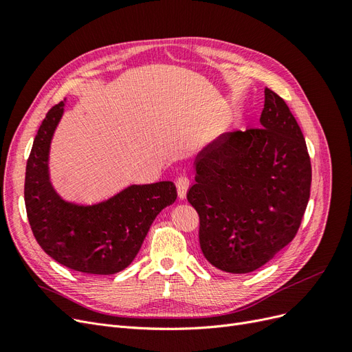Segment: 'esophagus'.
I'll list each match as a JSON object with an SVG mask.
<instances>
[{"instance_id": "obj_1", "label": "esophagus", "mask_w": 352, "mask_h": 352, "mask_svg": "<svg viewBox=\"0 0 352 352\" xmlns=\"http://www.w3.org/2000/svg\"><path fill=\"white\" fill-rule=\"evenodd\" d=\"M190 182L188 176L185 175H180L177 179H176V188H177V195L180 199H184L186 197V192H188V188H189Z\"/></svg>"}]
</instances>
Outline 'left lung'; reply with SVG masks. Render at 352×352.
I'll list each match as a JSON object with an SVG mask.
<instances>
[{
	"instance_id": "left-lung-1",
	"label": "left lung",
	"mask_w": 352,
	"mask_h": 352,
	"mask_svg": "<svg viewBox=\"0 0 352 352\" xmlns=\"http://www.w3.org/2000/svg\"><path fill=\"white\" fill-rule=\"evenodd\" d=\"M260 124L208 144L186 194L199 214L202 254L228 273L257 270L286 247L310 198L311 163L302 132L269 88Z\"/></svg>"
}]
</instances>
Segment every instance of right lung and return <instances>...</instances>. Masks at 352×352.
Here are the masks:
<instances>
[{"label": "right lung", "instance_id": "add662e5", "mask_svg": "<svg viewBox=\"0 0 352 352\" xmlns=\"http://www.w3.org/2000/svg\"><path fill=\"white\" fill-rule=\"evenodd\" d=\"M65 102L47 113L28 160L25 204L30 228L41 248L66 267L88 274L119 273L140 252L158 212L176 201V186L172 180L132 184L94 204L63 198L52 185L50 154Z\"/></svg>", "mask_w": 352, "mask_h": 352}]
</instances>
